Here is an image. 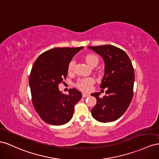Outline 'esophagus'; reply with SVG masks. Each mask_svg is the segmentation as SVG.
Returning a JSON list of instances; mask_svg holds the SVG:
<instances>
[{
    "label": "esophagus",
    "mask_w": 159,
    "mask_h": 159,
    "mask_svg": "<svg viewBox=\"0 0 159 159\" xmlns=\"http://www.w3.org/2000/svg\"><path fill=\"white\" fill-rule=\"evenodd\" d=\"M89 96H90L89 94H86V93H83V98L88 97H89Z\"/></svg>",
    "instance_id": "esophagus-1"
}]
</instances>
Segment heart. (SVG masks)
I'll list each match as a JSON object with an SVG mask.
<instances>
[{"instance_id": "heart-1", "label": "heart", "mask_w": 159, "mask_h": 159, "mask_svg": "<svg viewBox=\"0 0 159 159\" xmlns=\"http://www.w3.org/2000/svg\"><path fill=\"white\" fill-rule=\"evenodd\" d=\"M84 58L87 64L92 67L94 66H97L98 63V58L97 56L94 55V54H89L87 55H86ZM75 65V61L71 60L69 63V65H68V71L70 72L73 70ZM94 80L91 77L79 79L76 83V87L79 89L83 90V91H89L91 86L94 84Z\"/></svg>"}]
</instances>
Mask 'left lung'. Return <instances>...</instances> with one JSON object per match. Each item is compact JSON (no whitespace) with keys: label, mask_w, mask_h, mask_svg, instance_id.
Listing matches in <instances>:
<instances>
[{"label":"left lung","mask_w":159,"mask_h":159,"mask_svg":"<svg viewBox=\"0 0 159 159\" xmlns=\"http://www.w3.org/2000/svg\"><path fill=\"white\" fill-rule=\"evenodd\" d=\"M88 48L103 58L105 75L100 87L107 88L103 98L99 97L100 93L91 94L97 99L96 105L91 110L92 116L101 122L115 121L127 110L133 97L134 72L132 62L124 51L113 45Z\"/></svg>","instance_id":"left-lung-1"}]
</instances>
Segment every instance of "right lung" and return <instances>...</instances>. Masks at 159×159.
<instances>
[{
	"mask_svg": "<svg viewBox=\"0 0 159 159\" xmlns=\"http://www.w3.org/2000/svg\"><path fill=\"white\" fill-rule=\"evenodd\" d=\"M83 47L54 48L37 58L29 76L32 102L40 117L47 123L62 125L72 117L76 104L82 94L75 89L69 94H62L58 84L65 79L68 65Z\"/></svg>",
	"mask_w": 159,
	"mask_h": 159,
	"instance_id": "obj_1",
	"label": "right lung"
}]
</instances>
